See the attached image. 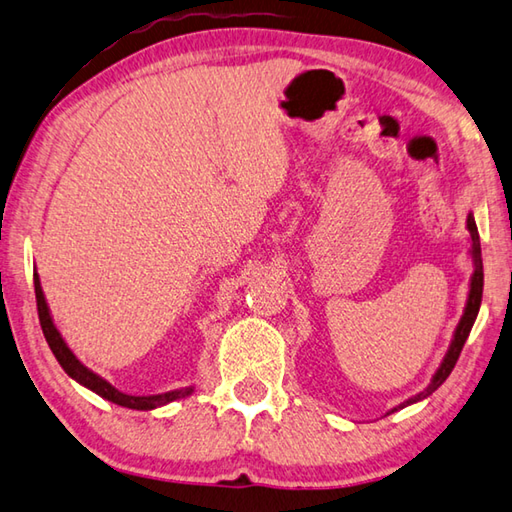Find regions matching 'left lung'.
I'll list each match as a JSON object with an SVG mask.
<instances>
[{"label": "left lung", "instance_id": "8db88e82", "mask_svg": "<svg viewBox=\"0 0 512 512\" xmlns=\"http://www.w3.org/2000/svg\"><path fill=\"white\" fill-rule=\"evenodd\" d=\"M466 228L470 232V257H472V275H470V291H468V300H466V309H463V315L461 320L457 324V329H454V336H452V342L448 351H445V356L441 360L439 369L434 371V376L430 380V385H427L423 392L414 394L412 398H407V401H403L401 405H396L394 410H389L387 414H394L398 410H403V407L407 405H414L418 401H423V398L432 396L436 389H439L445 378H448L452 374L454 365H457V360L461 356V349L463 345H466V340L470 336L472 331V324H475L477 315H479V306H481V295H483V262H481V241H479V230H477V224H475V215H468V221H466Z\"/></svg>", "mask_w": 512, "mask_h": 512}]
</instances>
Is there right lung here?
I'll use <instances>...</instances> for the list:
<instances>
[{
    "label": "right lung",
    "instance_id": "1",
    "mask_svg": "<svg viewBox=\"0 0 512 512\" xmlns=\"http://www.w3.org/2000/svg\"><path fill=\"white\" fill-rule=\"evenodd\" d=\"M33 284H35L37 315H40L44 338H46V342H49L55 360L60 362V367L67 371V376H71L73 380H76V383L91 389V392L102 396L105 401H111V403H116L120 407H129V410H143V412L156 410V407H163V405L172 403V401H179V398H185V396H190L194 392V385L172 389V392H163V394H150V396H134V394L120 392V389L111 385L109 380L98 376L96 371H91L89 367L82 365V362L76 358V353L69 349V345L62 338V333L53 324L49 304H46V297H44L42 284H40V275H37V273H33Z\"/></svg>",
    "mask_w": 512,
    "mask_h": 512
}]
</instances>
